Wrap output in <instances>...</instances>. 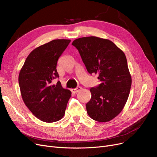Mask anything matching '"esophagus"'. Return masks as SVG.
Returning a JSON list of instances; mask_svg holds the SVG:
<instances>
[{"label": "esophagus", "instance_id": "obj_1", "mask_svg": "<svg viewBox=\"0 0 157 157\" xmlns=\"http://www.w3.org/2000/svg\"><path fill=\"white\" fill-rule=\"evenodd\" d=\"M81 89H82V88L80 86H77L76 88L71 90V91H72V92H73V93H77L80 91V90H81Z\"/></svg>", "mask_w": 157, "mask_h": 157}]
</instances>
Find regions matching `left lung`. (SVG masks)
<instances>
[{"label": "left lung", "mask_w": 157, "mask_h": 157, "mask_svg": "<svg viewBox=\"0 0 157 157\" xmlns=\"http://www.w3.org/2000/svg\"><path fill=\"white\" fill-rule=\"evenodd\" d=\"M72 45L81 56L88 72L98 74L101 84L90 88L92 97L86 104L93 120H112L124 108L130 91L132 78L126 56L111 40L96 36L79 38Z\"/></svg>", "instance_id": "1"}]
</instances>
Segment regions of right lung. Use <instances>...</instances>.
I'll list each match as a JSON object with an SVG mask.
<instances>
[{
	"label": "right lung",
	"mask_w": 157,
	"mask_h": 157,
	"mask_svg": "<svg viewBox=\"0 0 157 157\" xmlns=\"http://www.w3.org/2000/svg\"><path fill=\"white\" fill-rule=\"evenodd\" d=\"M70 40L57 39L33 50L19 75L21 97L25 105L39 120L45 122L58 121L65 115L71 92L61 86L56 69L61 55Z\"/></svg>",
	"instance_id": "obj_1"
}]
</instances>
